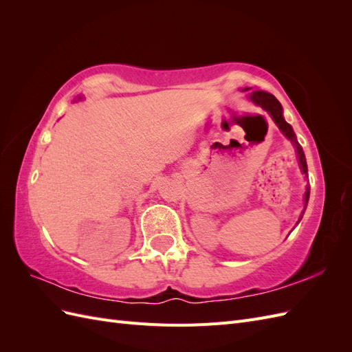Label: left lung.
Masks as SVG:
<instances>
[{
    "mask_svg": "<svg viewBox=\"0 0 352 352\" xmlns=\"http://www.w3.org/2000/svg\"><path fill=\"white\" fill-rule=\"evenodd\" d=\"M245 91H248V89H245ZM250 98L257 105H261V107L265 111H269L270 116L273 117L274 123L279 126V129L283 132V135L287 138V140H291L294 142V145L296 148V153H298V158H300V164H301L302 173L307 175V162H305L304 151H302L301 145L298 144V141H296V136H295V133L292 131V126L289 123H286L285 119H283L280 102L274 98V95H272L269 92H264V91H255V92H252ZM308 198H310V188H307V190H305V207H307ZM302 214H304V211H302ZM301 219H302V216H301ZM300 220H298V221H300Z\"/></svg>",
    "mask_w": 352,
    "mask_h": 352,
    "instance_id": "1",
    "label": "left lung"
}]
</instances>
